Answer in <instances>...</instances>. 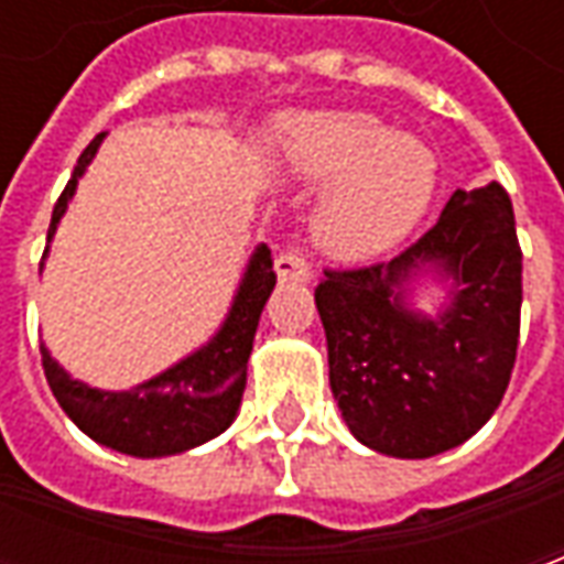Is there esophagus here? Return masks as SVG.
<instances>
[{"instance_id":"34e87169","label":"esophagus","mask_w":564,"mask_h":564,"mask_svg":"<svg viewBox=\"0 0 564 564\" xmlns=\"http://www.w3.org/2000/svg\"><path fill=\"white\" fill-rule=\"evenodd\" d=\"M274 271H278L281 281H311V269H307L305 257H302L299 250H283V253H278V259H274Z\"/></svg>"}]
</instances>
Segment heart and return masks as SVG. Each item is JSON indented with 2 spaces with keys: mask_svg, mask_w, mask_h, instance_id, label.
Returning <instances> with one entry per match:
<instances>
[{
  "mask_svg": "<svg viewBox=\"0 0 564 564\" xmlns=\"http://www.w3.org/2000/svg\"><path fill=\"white\" fill-rule=\"evenodd\" d=\"M281 156L295 181L326 186L307 229L317 250L341 262L392 250L435 196L432 148L368 111L299 117L283 129Z\"/></svg>",
  "mask_w": 564,
  "mask_h": 564,
  "instance_id": "heart-1",
  "label": "heart"
}]
</instances>
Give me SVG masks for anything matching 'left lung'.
I'll use <instances>...</instances> for the list:
<instances>
[{"label":"left lung","instance_id":"8db88e82","mask_svg":"<svg viewBox=\"0 0 564 564\" xmlns=\"http://www.w3.org/2000/svg\"><path fill=\"white\" fill-rule=\"evenodd\" d=\"M425 282L445 290L437 315L413 305ZM314 302L332 395L359 444L395 459L465 444L501 404L520 341L522 253L505 186L456 189L414 247L326 271Z\"/></svg>","mask_w":564,"mask_h":564}]
</instances>
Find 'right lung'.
Instances as JSON below:
<instances>
[{
	"label": "right lung",
	"mask_w": 564,
	"mask_h": 564,
	"mask_svg": "<svg viewBox=\"0 0 564 564\" xmlns=\"http://www.w3.org/2000/svg\"><path fill=\"white\" fill-rule=\"evenodd\" d=\"M102 141L105 132L87 144L72 181L56 202L44 259L51 253V241L59 229V220L66 217L78 181L96 160ZM274 283L278 278L271 271V250L259 245L247 259L245 274L238 281L220 329L193 354H186L174 366L129 390H99L84 380H75L42 344L44 378L68 420L96 444L135 459H162V456L186 453L210 437L223 435L238 416L247 387V359L253 350V335Z\"/></svg>",
	"instance_id": "obj_1"
}]
</instances>
